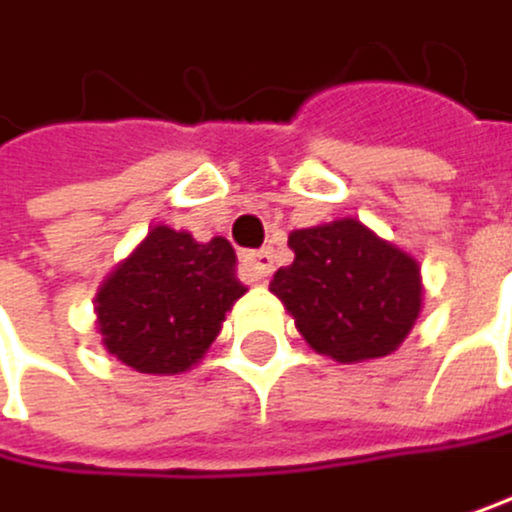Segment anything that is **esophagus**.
<instances>
[{
    "label": "esophagus",
    "instance_id": "34e87169",
    "mask_svg": "<svg viewBox=\"0 0 512 512\" xmlns=\"http://www.w3.org/2000/svg\"><path fill=\"white\" fill-rule=\"evenodd\" d=\"M245 267L254 273V279L270 276L273 273V248H261V251H248L245 254Z\"/></svg>",
    "mask_w": 512,
    "mask_h": 512
}]
</instances>
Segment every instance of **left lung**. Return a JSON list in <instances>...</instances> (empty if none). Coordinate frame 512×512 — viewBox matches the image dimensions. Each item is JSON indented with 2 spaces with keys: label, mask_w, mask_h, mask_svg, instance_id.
I'll return each instance as SVG.
<instances>
[{
  "label": "left lung",
  "mask_w": 512,
  "mask_h": 512,
  "mask_svg": "<svg viewBox=\"0 0 512 512\" xmlns=\"http://www.w3.org/2000/svg\"><path fill=\"white\" fill-rule=\"evenodd\" d=\"M292 267L270 292L314 351L342 363L392 354L420 317V267L360 220H332L289 236Z\"/></svg>",
  "instance_id": "8db88e82"
}]
</instances>
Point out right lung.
<instances>
[{
  "label": "right lung",
  "instance_id": "1",
  "mask_svg": "<svg viewBox=\"0 0 512 512\" xmlns=\"http://www.w3.org/2000/svg\"><path fill=\"white\" fill-rule=\"evenodd\" d=\"M226 239L195 242L155 226L99 292L105 348L139 373H183L211 348L245 286Z\"/></svg>",
  "mask_w": 512,
  "mask_h": 512
}]
</instances>
